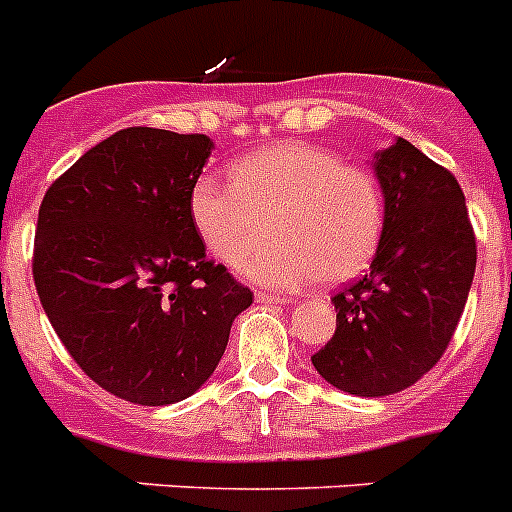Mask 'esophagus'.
I'll return each mask as SVG.
<instances>
[{
  "instance_id": "34e87169",
  "label": "esophagus",
  "mask_w": 512,
  "mask_h": 512,
  "mask_svg": "<svg viewBox=\"0 0 512 512\" xmlns=\"http://www.w3.org/2000/svg\"><path fill=\"white\" fill-rule=\"evenodd\" d=\"M256 302H264V305H284L287 297L274 295V292H256Z\"/></svg>"
}]
</instances>
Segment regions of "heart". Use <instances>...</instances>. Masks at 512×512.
<instances>
[{
    "label": "heart",
    "mask_w": 512,
    "mask_h": 512,
    "mask_svg": "<svg viewBox=\"0 0 512 512\" xmlns=\"http://www.w3.org/2000/svg\"><path fill=\"white\" fill-rule=\"evenodd\" d=\"M233 184L200 176L189 189L192 223L217 259L235 266L274 229L278 238L243 264L261 284L297 287L359 277L377 256L384 197L377 176L312 143L248 153Z\"/></svg>",
    "instance_id": "obj_1"
}]
</instances>
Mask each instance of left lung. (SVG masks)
<instances>
[{"label":"left lung","mask_w":512,"mask_h":512,"mask_svg":"<svg viewBox=\"0 0 512 512\" xmlns=\"http://www.w3.org/2000/svg\"><path fill=\"white\" fill-rule=\"evenodd\" d=\"M384 192L377 256L333 297L336 333L312 356L333 387L402 392L428 374L459 325L477 266L467 202L446 166L397 138L374 161Z\"/></svg>","instance_id":"left-lung-1"}]
</instances>
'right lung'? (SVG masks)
Instances as JSON below:
<instances>
[{
	"label": "right lung",
	"mask_w": 512,
	"mask_h": 512,
	"mask_svg": "<svg viewBox=\"0 0 512 512\" xmlns=\"http://www.w3.org/2000/svg\"><path fill=\"white\" fill-rule=\"evenodd\" d=\"M210 138L125 128L48 187L33 279L53 330L89 379L135 405L197 392L253 292L207 259L189 189Z\"/></svg>",
	"instance_id": "add662e5"
}]
</instances>
